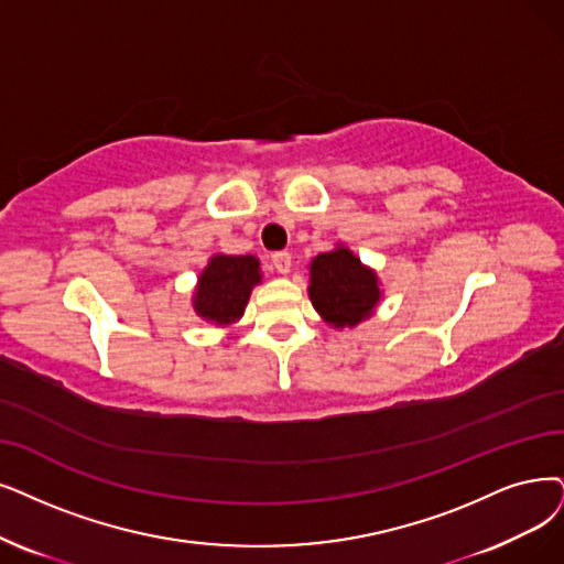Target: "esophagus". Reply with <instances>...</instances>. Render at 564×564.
I'll list each match as a JSON object with an SVG mask.
<instances>
[{
    "label": "esophagus",
    "instance_id": "obj_1",
    "mask_svg": "<svg viewBox=\"0 0 564 564\" xmlns=\"http://www.w3.org/2000/svg\"><path fill=\"white\" fill-rule=\"evenodd\" d=\"M270 263H273V268L278 270V273L286 275L291 270V254L289 252H275L273 257H270Z\"/></svg>",
    "mask_w": 564,
    "mask_h": 564
}]
</instances>
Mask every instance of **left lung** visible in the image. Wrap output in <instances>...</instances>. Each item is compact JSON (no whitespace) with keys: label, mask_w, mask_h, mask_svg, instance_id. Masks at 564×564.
Masks as SVG:
<instances>
[{"label":"left lung","mask_w":564,"mask_h":564,"mask_svg":"<svg viewBox=\"0 0 564 564\" xmlns=\"http://www.w3.org/2000/svg\"><path fill=\"white\" fill-rule=\"evenodd\" d=\"M307 291L314 310L335 328L368 319L381 299L375 270L360 263L345 245L312 259Z\"/></svg>","instance_id":"left-lung-1"}]
</instances>
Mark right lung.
<instances>
[{"label":"right lung","mask_w":564,"mask_h":564,"mask_svg":"<svg viewBox=\"0 0 564 564\" xmlns=\"http://www.w3.org/2000/svg\"><path fill=\"white\" fill-rule=\"evenodd\" d=\"M261 282L259 259L252 254H215L194 291V310L198 317L217 326L234 324L242 317L252 289Z\"/></svg>","instance_id":"add662e5"}]
</instances>
